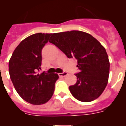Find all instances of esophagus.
Listing matches in <instances>:
<instances>
[{"mask_svg": "<svg viewBox=\"0 0 126 126\" xmlns=\"http://www.w3.org/2000/svg\"><path fill=\"white\" fill-rule=\"evenodd\" d=\"M59 76L61 77H64L65 76L67 75V73H66V72H63V73H59Z\"/></svg>", "mask_w": 126, "mask_h": 126, "instance_id": "esophagus-1", "label": "esophagus"}]
</instances>
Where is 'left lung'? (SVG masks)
Listing matches in <instances>:
<instances>
[{
  "instance_id": "1",
  "label": "left lung",
  "mask_w": 126,
  "mask_h": 126,
  "mask_svg": "<svg viewBox=\"0 0 126 126\" xmlns=\"http://www.w3.org/2000/svg\"><path fill=\"white\" fill-rule=\"evenodd\" d=\"M49 42L69 59L78 61L77 81L69 87L73 96L83 102L100 96L107 84L110 70L109 57L101 43L91 34L76 30L52 34Z\"/></svg>"
}]
</instances>
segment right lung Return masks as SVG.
Listing matches in <instances>:
<instances>
[{"mask_svg":"<svg viewBox=\"0 0 126 126\" xmlns=\"http://www.w3.org/2000/svg\"><path fill=\"white\" fill-rule=\"evenodd\" d=\"M52 33H35L16 48L9 62L10 78L19 96L30 103L42 105L49 100L55 90L57 74L43 72L42 51Z\"/></svg>","mask_w":126,"mask_h":126,"instance_id":"add662e5","label":"right lung"}]
</instances>
